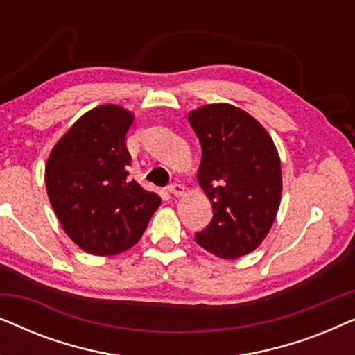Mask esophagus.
Instances as JSON below:
<instances>
[{
	"label": "esophagus",
	"mask_w": 355,
	"mask_h": 355,
	"mask_svg": "<svg viewBox=\"0 0 355 355\" xmlns=\"http://www.w3.org/2000/svg\"><path fill=\"white\" fill-rule=\"evenodd\" d=\"M166 189H168L169 193H173V196H176V197L182 196V193H184V187L181 186V184H178V182L169 184V186H168Z\"/></svg>",
	"instance_id": "obj_1"
}]
</instances>
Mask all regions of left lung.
<instances>
[{"label": "left lung", "mask_w": 355, "mask_h": 355, "mask_svg": "<svg viewBox=\"0 0 355 355\" xmlns=\"http://www.w3.org/2000/svg\"><path fill=\"white\" fill-rule=\"evenodd\" d=\"M189 123L202 145L198 184L213 207L196 242L221 259H239L259 247L278 213L279 155L263 125L232 105L202 106Z\"/></svg>", "instance_id": "obj_1"}]
</instances>
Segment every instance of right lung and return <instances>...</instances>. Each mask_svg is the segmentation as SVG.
I'll list each match as a JSON object with an SVG mask.
<instances>
[{"label": "right lung", "instance_id": "1", "mask_svg": "<svg viewBox=\"0 0 355 355\" xmlns=\"http://www.w3.org/2000/svg\"><path fill=\"white\" fill-rule=\"evenodd\" d=\"M132 121L121 106H96L76 121L48 158L53 210L66 234L92 255H116L137 244L162 203L129 178L125 134Z\"/></svg>", "mask_w": 355, "mask_h": 355}]
</instances>
